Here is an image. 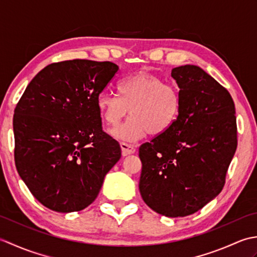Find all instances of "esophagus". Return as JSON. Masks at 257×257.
<instances>
[{
  "label": "esophagus",
  "instance_id": "esophagus-1",
  "mask_svg": "<svg viewBox=\"0 0 257 257\" xmlns=\"http://www.w3.org/2000/svg\"><path fill=\"white\" fill-rule=\"evenodd\" d=\"M120 147H121V151H122V156H128V155H133L135 154V147L133 145L121 143L120 144Z\"/></svg>",
  "mask_w": 257,
  "mask_h": 257
}]
</instances>
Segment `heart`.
I'll return each instance as SVG.
<instances>
[{"label":"heart","instance_id":"obj_1","mask_svg":"<svg viewBox=\"0 0 257 257\" xmlns=\"http://www.w3.org/2000/svg\"><path fill=\"white\" fill-rule=\"evenodd\" d=\"M117 88L119 96L102 92L97 98V108L108 125H116L129 110L130 117L111 130L114 138L135 143L147 134L163 135L179 116V89L158 76L138 73L120 80Z\"/></svg>","mask_w":257,"mask_h":257}]
</instances>
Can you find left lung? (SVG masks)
<instances>
[{
    "instance_id": "obj_1",
    "label": "left lung",
    "mask_w": 257,
    "mask_h": 257,
    "mask_svg": "<svg viewBox=\"0 0 257 257\" xmlns=\"http://www.w3.org/2000/svg\"><path fill=\"white\" fill-rule=\"evenodd\" d=\"M181 109L172 127L140 146L145 203L169 217L193 214L219 194L237 147L234 101L195 65L172 69Z\"/></svg>"
}]
</instances>
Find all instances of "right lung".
Returning a JSON list of instances; mask_svg holds the SVG:
<instances>
[{
	"label": "right lung",
	"mask_w": 257,
	"mask_h": 257,
	"mask_svg": "<svg viewBox=\"0 0 257 257\" xmlns=\"http://www.w3.org/2000/svg\"><path fill=\"white\" fill-rule=\"evenodd\" d=\"M118 66L73 59L43 68L14 110V160L31 193L50 210H84L121 149L102 130L97 98Z\"/></svg>",
	"instance_id": "obj_1"
}]
</instances>
